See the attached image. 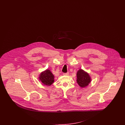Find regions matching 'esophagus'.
I'll return each mask as SVG.
<instances>
[{
    "label": "esophagus",
    "mask_w": 125,
    "mask_h": 125,
    "mask_svg": "<svg viewBox=\"0 0 125 125\" xmlns=\"http://www.w3.org/2000/svg\"><path fill=\"white\" fill-rule=\"evenodd\" d=\"M69 73L67 72V73H63V75H64V76H68L69 75Z\"/></svg>",
    "instance_id": "34e87169"
}]
</instances>
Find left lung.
<instances>
[{"instance_id": "1", "label": "left lung", "mask_w": 125, "mask_h": 125, "mask_svg": "<svg viewBox=\"0 0 125 125\" xmlns=\"http://www.w3.org/2000/svg\"><path fill=\"white\" fill-rule=\"evenodd\" d=\"M76 82L81 87H86L91 82V77L82 69L79 70L76 74Z\"/></svg>"}]
</instances>
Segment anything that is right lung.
<instances>
[{"instance_id":"right-lung-1","label":"right lung","mask_w":125,"mask_h":125,"mask_svg":"<svg viewBox=\"0 0 125 125\" xmlns=\"http://www.w3.org/2000/svg\"><path fill=\"white\" fill-rule=\"evenodd\" d=\"M54 75L49 70H46L40 74L39 79L45 85L50 86L54 82Z\"/></svg>"}]
</instances>
